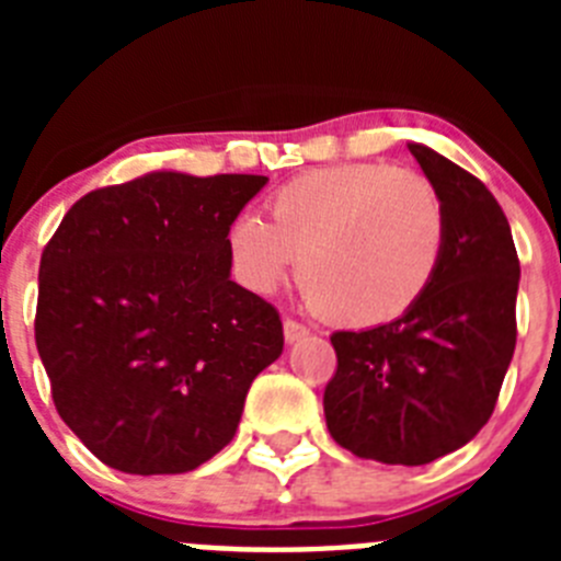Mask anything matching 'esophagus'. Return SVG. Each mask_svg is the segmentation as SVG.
<instances>
[{
  "instance_id": "1",
  "label": "esophagus",
  "mask_w": 561,
  "mask_h": 561,
  "mask_svg": "<svg viewBox=\"0 0 561 561\" xmlns=\"http://www.w3.org/2000/svg\"><path fill=\"white\" fill-rule=\"evenodd\" d=\"M304 336H309V329L300 323H295V320H284V340L286 345H295V342H300Z\"/></svg>"
}]
</instances>
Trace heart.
<instances>
[{"label": "heart", "mask_w": 561, "mask_h": 561, "mask_svg": "<svg viewBox=\"0 0 561 561\" xmlns=\"http://www.w3.org/2000/svg\"><path fill=\"white\" fill-rule=\"evenodd\" d=\"M236 277L272 295L295 270L309 300L351 329L393 323L433 286L447 213L424 176L379 162L317 168L270 199V221L244 213L227 232Z\"/></svg>", "instance_id": "heart-1"}]
</instances>
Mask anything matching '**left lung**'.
Wrapping results in <instances>:
<instances>
[{"label": "left lung", "mask_w": 561, "mask_h": 561, "mask_svg": "<svg viewBox=\"0 0 561 561\" xmlns=\"http://www.w3.org/2000/svg\"><path fill=\"white\" fill-rule=\"evenodd\" d=\"M408 148L447 213L444 261L408 314L331 336L323 410L356 458L424 466L466 447L497 404L517 342L519 261L489 187L433 148Z\"/></svg>", "instance_id": "obj_1"}]
</instances>
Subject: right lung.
I'll list each match as a JSON object with an SVG mask.
<instances>
[{"label": "right lung", "mask_w": 561, "mask_h": 561, "mask_svg": "<svg viewBox=\"0 0 561 561\" xmlns=\"http://www.w3.org/2000/svg\"><path fill=\"white\" fill-rule=\"evenodd\" d=\"M266 182L142 173L87 193L49 238L38 356L64 424L112 469L182 474L210 460L284 351L277 311L230 280L227 232Z\"/></svg>", "instance_id": "add662e5"}]
</instances>
